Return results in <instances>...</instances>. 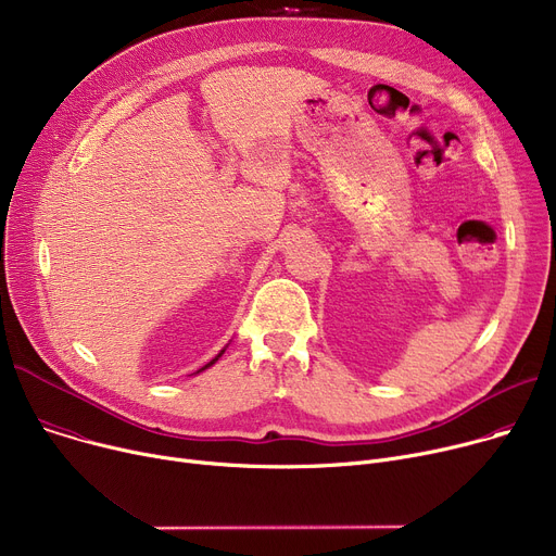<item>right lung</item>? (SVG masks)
Here are the masks:
<instances>
[{
  "instance_id": "1",
  "label": "right lung",
  "mask_w": 556,
  "mask_h": 556,
  "mask_svg": "<svg viewBox=\"0 0 556 556\" xmlns=\"http://www.w3.org/2000/svg\"><path fill=\"white\" fill-rule=\"evenodd\" d=\"M225 350H227V348H225ZM225 350H220V354H218V356H216V358H211V361H208V363H206V365H204V367H200V369H198V371H193V374H200V371H204V369H208V367H211V365H216V363H218V358H220V356H223V354H225ZM193 374H191V376H193Z\"/></svg>"
}]
</instances>
